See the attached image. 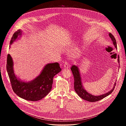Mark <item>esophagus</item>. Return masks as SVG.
<instances>
[{
    "mask_svg": "<svg viewBox=\"0 0 126 126\" xmlns=\"http://www.w3.org/2000/svg\"><path fill=\"white\" fill-rule=\"evenodd\" d=\"M65 69H68V63L67 61H65L63 65Z\"/></svg>",
    "mask_w": 126,
    "mask_h": 126,
    "instance_id": "1",
    "label": "esophagus"
}]
</instances>
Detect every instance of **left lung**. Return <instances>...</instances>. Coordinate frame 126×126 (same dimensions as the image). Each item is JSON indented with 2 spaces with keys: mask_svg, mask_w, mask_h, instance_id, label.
Instances as JSON below:
<instances>
[{
  "mask_svg": "<svg viewBox=\"0 0 126 126\" xmlns=\"http://www.w3.org/2000/svg\"><path fill=\"white\" fill-rule=\"evenodd\" d=\"M109 36L111 38L112 41L113 42V43L115 46V47L117 48V43L115 38L114 36L111 33H109ZM119 57L118 56V62L120 63V59ZM71 70L72 71V74L74 76V89L77 94H78L79 96H80L81 98L86 100L87 101L90 102H95L98 101H100L103 98L106 97V96L110 95L112 91L114 90L115 86H116V83H115L114 85V87L112 88V90L110 91L109 92L102 94L99 96H94L92 94H89L87 93L85 90H84L83 87L82 82H81V78L80 77V75L79 73V71L78 70V67L77 66H72L71 67Z\"/></svg>",
  "mask_w": 126,
  "mask_h": 126,
  "instance_id": "8db88e82",
  "label": "left lung"
}]
</instances>
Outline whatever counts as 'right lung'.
Listing matches in <instances>:
<instances>
[{"instance_id":"obj_1","label":"right lung","mask_w":126,"mask_h":126,"mask_svg":"<svg viewBox=\"0 0 126 126\" xmlns=\"http://www.w3.org/2000/svg\"><path fill=\"white\" fill-rule=\"evenodd\" d=\"M21 33V31L18 30L14 33L10 45ZM6 69L14 93L20 97L30 101H37L46 96L52 88L54 76L61 70L58 63H49L35 79L30 82H23L19 80L14 74L13 61L9 54L7 57Z\"/></svg>"}]
</instances>
